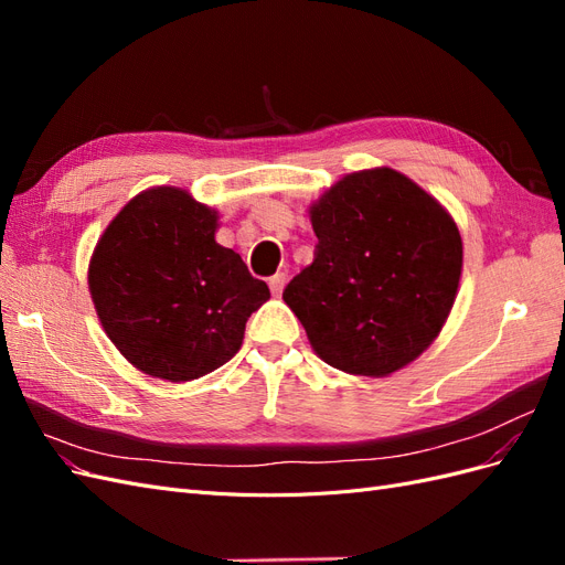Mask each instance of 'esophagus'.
<instances>
[{
  "label": "esophagus",
  "instance_id": "esophagus-1",
  "mask_svg": "<svg viewBox=\"0 0 565 565\" xmlns=\"http://www.w3.org/2000/svg\"><path fill=\"white\" fill-rule=\"evenodd\" d=\"M285 282H287V276H285V273H276V276H273V278L268 280V285H270V292H273V295H280V292H282V287H285Z\"/></svg>",
  "mask_w": 565,
  "mask_h": 565
}]
</instances>
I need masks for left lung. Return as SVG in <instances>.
<instances>
[{
    "label": "left lung",
    "instance_id": "1",
    "mask_svg": "<svg viewBox=\"0 0 565 565\" xmlns=\"http://www.w3.org/2000/svg\"><path fill=\"white\" fill-rule=\"evenodd\" d=\"M313 264L285 287L320 361L388 377L434 344L461 276L450 212L391 167L341 177L311 207Z\"/></svg>",
    "mask_w": 565,
    "mask_h": 565
}]
</instances>
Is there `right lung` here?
I'll use <instances>...</instances> for the list:
<instances>
[{
	"instance_id": "1",
	"label": "right lung",
	"mask_w": 565,
	"mask_h": 565,
	"mask_svg": "<svg viewBox=\"0 0 565 565\" xmlns=\"http://www.w3.org/2000/svg\"><path fill=\"white\" fill-rule=\"evenodd\" d=\"M218 212L177 185L131 198L89 262L96 316L117 351L150 377L191 382L241 351L268 301L241 254L216 243Z\"/></svg>"
}]
</instances>
